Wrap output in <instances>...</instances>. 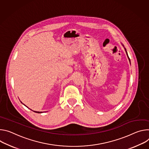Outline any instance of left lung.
Masks as SVG:
<instances>
[{
	"mask_svg": "<svg viewBox=\"0 0 149 149\" xmlns=\"http://www.w3.org/2000/svg\"><path fill=\"white\" fill-rule=\"evenodd\" d=\"M125 52H126V53H127V56H128V58H129V60H130V58H129V57H128V54H127V51H126V49L125 48Z\"/></svg>",
	"mask_w": 149,
	"mask_h": 149,
	"instance_id": "left-lung-1",
	"label": "left lung"
}]
</instances>
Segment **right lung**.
Segmentation results:
<instances>
[{"mask_svg":"<svg viewBox=\"0 0 149 149\" xmlns=\"http://www.w3.org/2000/svg\"><path fill=\"white\" fill-rule=\"evenodd\" d=\"M34 112H36L37 113H41L42 112H37V111H34Z\"/></svg>","mask_w":149,"mask_h":149,"instance_id":"add662e5","label":"right lung"}]
</instances>
